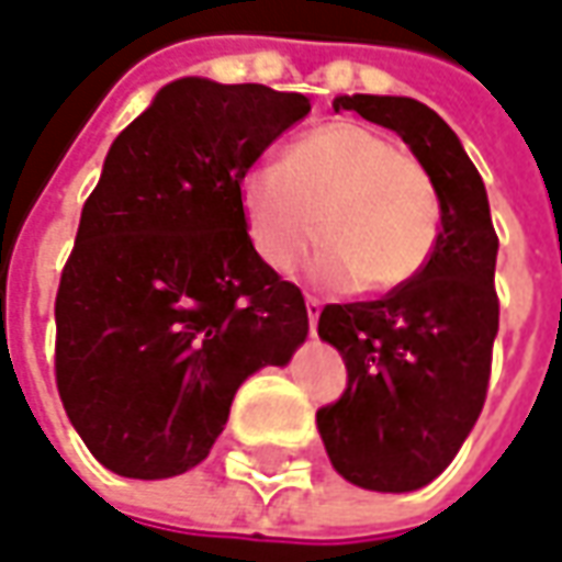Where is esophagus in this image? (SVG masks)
Wrapping results in <instances>:
<instances>
[{
	"instance_id": "1",
	"label": "esophagus",
	"mask_w": 562,
	"mask_h": 562,
	"mask_svg": "<svg viewBox=\"0 0 562 562\" xmlns=\"http://www.w3.org/2000/svg\"><path fill=\"white\" fill-rule=\"evenodd\" d=\"M306 315H308V330L315 334V327H318V315H322V303H318L315 296H306Z\"/></svg>"
}]
</instances>
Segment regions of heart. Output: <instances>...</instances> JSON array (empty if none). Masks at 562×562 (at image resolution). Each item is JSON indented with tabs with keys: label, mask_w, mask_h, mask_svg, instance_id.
<instances>
[{
	"label": "heart",
	"mask_w": 562,
	"mask_h": 562,
	"mask_svg": "<svg viewBox=\"0 0 562 562\" xmlns=\"http://www.w3.org/2000/svg\"><path fill=\"white\" fill-rule=\"evenodd\" d=\"M256 256L290 272L322 235L315 274L330 288L395 290L414 281L439 240V194L427 169L390 138L337 120L296 138L281 172L254 167L237 184Z\"/></svg>",
	"instance_id": "b5f03b06"
}]
</instances>
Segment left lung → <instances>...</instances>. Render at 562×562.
Segmentation results:
<instances>
[{
    "label": "left lung",
    "mask_w": 562,
    "mask_h": 562,
    "mask_svg": "<svg viewBox=\"0 0 562 562\" xmlns=\"http://www.w3.org/2000/svg\"><path fill=\"white\" fill-rule=\"evenodd\" d=\"M393 130L436 184L442 225L424 272L371 303H330L318 337L346 361V390L318 408V432L342 480L414 492L446 470L483 412L498 334V235L483 176L442 116L402 95H340Z\"/></svg>",
    "instance_id": "left-lung-1"
}]
</instances>
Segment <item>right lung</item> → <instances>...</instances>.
<instances>
[{
	"label": "right lung",
	"mask_w": 562,
	"mask_h": 562,
	"mask_svg": "<svg viewBox=\"0 0 562 562\" xmlns=\"http://www.w3.org/2000/svg\"><path fill=\"white\" fill-rule=\"evenodd\" d=\"M259 82L184 77L114 138L55 296V380L98 464L198 467L232 398L306 340V300L247 240L237 184L308 114Z\"/></svg>",
	"instance_id": "add662e5"
}]
</instances>
